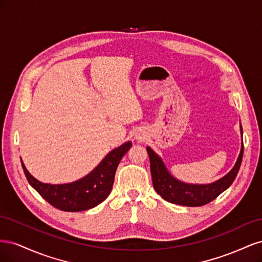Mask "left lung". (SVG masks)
<instances>
[{"mask_svg": "<svg viewBox=\"0 0 262 262\" xmlns=\"http://www.w3.org/2000/svg\"><path fill=\"white\" fill-rule=\"evenodd\" d=\"M243 136V129L241 125ZM150 164V175H152L153 187L155 191L164 200L173 204L185 205V207H201L217 198L222 192L233 184L241 168L244 154V144L242 143L241 153L237 158L232 170L216 181L208 185L186 184L173 177L166 168L162 158L158 156L149 146L146 147Z\"/></svg>", "mask_w": 262, "mask_h": 262, "instance_id": "1", "label": "left lung"}]
</instances>
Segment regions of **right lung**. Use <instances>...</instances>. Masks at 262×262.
Segmentation results:
<instances>
[{"mask_svg": "<svg viewBox=\"0 0 262 262\" xmlns=\"http://www.w3.org/2000/svg\"><path fill=\"white\" fill-rule=\"evenodd\" d=\"M131 146L129 141L113 149L89 175L70 184H43L30 175L23 161L21 166L30 186L52 207L66 212H80L95 208L109 195L118 165Z\"/></svg>", "mask_w": 262, "mask_h": 262, "instance_id": "1", "label": "right lung"}]
</instances>
